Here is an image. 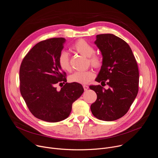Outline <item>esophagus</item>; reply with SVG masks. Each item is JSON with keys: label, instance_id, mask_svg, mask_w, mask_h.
<instances>
[{"label": "esophagus", "instance_id": "1", "mask_svg": "<svg viewBox=\"0 0 158 158\" xmlns=\"http://www.w3.org/2000/svg\"><path fill=\"white\" fill-rule=\"evenodd\" d=\"M83 87L84 90H85V91H86V90H87L89 89V86H87V85H83Z\"/></svg>", "mask_w": 158, "mask_h": 158}]
</instances>
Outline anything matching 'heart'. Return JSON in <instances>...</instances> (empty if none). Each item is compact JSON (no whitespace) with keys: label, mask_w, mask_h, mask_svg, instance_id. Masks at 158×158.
<instances>
[{"label":"heart","mask_w":158,"mask_h":158,"mask_svg":"<svg viewBox=\"0 0 158 158\" xmlns=\"http://www.w3.org/2000/svg\"><path fill=\"white\" fill-rule=\"evenodd\" d=\"M71 48L76 52L89 58L90 64L95 68H99L102 63V58L99 54H94L95 48L85 40L80 39L76 41L71 46ZM59 68L63 71H69L71 66L69 64V55L63 51L57 58ZM95 77L94 73L91 71H77L69 77V80L73 83L86 84L92 80Z\"/></svg>","instance_id":"1"}]
</instances>
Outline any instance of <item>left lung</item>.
Wrapping results in <instances>:
<instances>
[{"label":"left lung","instance_id":"8db88e82","mask_svg":"<svg viewBox=\"0 0 158 158\" xmlns=\"http://www.w3.org/2000/svg\"><path fill=\"white\" fill-rule=\"evenodd\" d=\"M95 44L102 55V64L95 81L106 83L110 87L106 90L100 85L90 86L98 95L90 110L99 119L116 120L128 112L138 94L137 63L129 45L113 34L98 35Z\"/></svg>","mask_w":158,"mask_h":158}]
</instances>
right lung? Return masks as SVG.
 <instances>
[{
    "label": "right lung",
    "mask_w": 158,
    "mask_h": 158,
    "mask_svg": "<svg viewBox=\"0 0 158 158\" xmlns=\"http://www.w3.org/2000/svg\"><path fill=\"white\" fill-rule=\"evenodd\" d=\"M65 41L52 38L39 42L24 57L19 69L23 98L35 117L47 122L67 118L73 103L84 91L77 83H66L59 91L56 87L57 83L66 81V73L57 63Z\"/></svg>",
    "instance_id": "right-lung-1"
}]
</instances>
